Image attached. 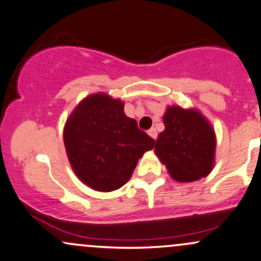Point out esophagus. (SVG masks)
Returning <instances> with one entry per match:
<instances>
[{
    "label": "esophagus",
    "mask_w": 261,
    "mask_h": 261,
    "mask_svg": "<svg viewBox=\"0 0 261 261\" xmlns=\"http://www.w3.org/2000/svg\"><path fill=\"white\" fill-rule=\"evenodd\" d=\"M148 135H149V136H151L153 140L157 139V136H158V135H157V130H155L154 127L149 128V130H148Z\"/></svg>",
    "instance_id": "1"
}]
</instances>
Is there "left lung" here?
Returning a JSON list of instances; mask_svg holds the SVG:
<instances>
[{"instance_id":"left-lung-1","label":"left lung","mask_w":261,"mask_h":261,"mask_svg":"<svg viewBox=\"0 0 261 261\" xmlns=\"http://www.w3.org/2000/svg\"><path fill=\"white\" fill-rule=\"evenodd\" d=\"M163 133L158 135L154 152L176 181L203 178L212 170L216 136L210 122L197 110L169 107L163 116Z\"/></svg>"}]
</instances>
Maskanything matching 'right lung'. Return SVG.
Wrapping results in <instances>:
<instances>
[{"instance_id":"add662e5","label":"right lung","mask_w":261,"mask_h":261,"mask_svg":"<svg viewBox=\"0 0 261 261\" xmlns=\"http://www.w3.org/2000/svg\"><path fill=\"white\" fill-rule=\"evenodd\" d=\"M66 152L76 175L98 191L126 184L155 141L124 113V103L104 93L87 97L65 125Z\"/></svg>"}]
</instances>
